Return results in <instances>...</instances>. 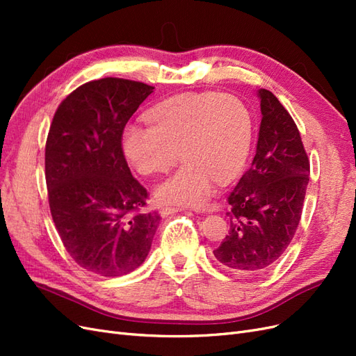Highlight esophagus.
Listing matches in <instances>:
<instances>
[{
  "label": "esophagus",
  "instance_id": "34e87169",
  "mask_svg": "<svg viewBox=\"0 0 356 356\" xmlns=\"http://www.w3.org/2000/svg\"><path fill=\"white\" fill-rule=\"evenodd\" d=\"M181 211V208L179 207H161L160 208V213L163 215H170V213H175V212H179Z\"/></svg>",
  "mask_w": 356,
  "mask_h": 356
}]
</instances>
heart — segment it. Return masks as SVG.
I'll use <instances>...</instances> for the list:
<instances>
[{"label":"heart","instance_id":"1","mask_svg":"<svg viewBox=\"0 0 356 356\" xmlns=\"http://www.w3.org/2000/svg\"><path fill=\"white\" fill-rule=\"evenodd\" d=\"M148 122L123 131V152L139 174L166 172L179 160V152L186 160L156 187L160 203L202 207L213 181L227 184L238 178L251 152L252 114L234 95H178L154 106Z\"/></svg>","mask_w":356,"mask_h":356}]
</instances>
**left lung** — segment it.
Masks as SVG:
<instances>
[{"instance_id": "1", "label": "left lung", "mask_w": 356, "mask_h": 356, "mask_svg": "<svg viewBox=\"0 0 356 356\" xmlns=\"http://www.w3.org/2000/svg\"><path fill=\"white\" fill-rule=\"evenodd\" d=\"M261 124L251 168L227 199L230 230L213 251L236 275L268 270L293 241L303 211L310 165L293 117L276 96L258 90Z\"/></svg>"}]
</instances>
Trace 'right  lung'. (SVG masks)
Here are the masks:
<instances>
[{
    "mask_svg": "<svg viewBox=\"0 0 356 356\" xmlns=\"http://www.w3.org/2000/svg\"><path fill=\"white\" fill-rule=\"evenodd\" d=\"M154 90L106 77L70 93L46 143L53 222L74 261L101 276H123L149 252L160 215L145 212L148 193L132 177L122 148L129 118Z\"/></svg>",
    "mask_w": 356,
    "mask_h": 356,
    "instance_id": "add662e5",
    "label": "right lung"
}]
</instances>
